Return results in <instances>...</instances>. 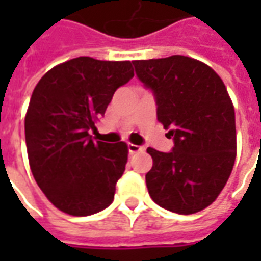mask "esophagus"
<instances>
[{"instance_id":"1","label":"esophagus","mask_w":261,"mask_h":261,"mask_svg":"<svg viewBox=\"0 0 261 261\" xmlns=\"http://www.w3.org/2000/svg\"><path fill=\"white\" fill-rule=\"evenodd\" d=\"M140 151H144V148L140 147V145H134V144H128V152L133 155V153L140 152Z\"/></svg>"}]
</instances>
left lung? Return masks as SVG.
Here are the masks:
<instances>
[{"label": "left lung", "mask_w": 261, "mask_h": 261, "mask_svg": "<svg viewBox=\"0 0 261 261\" xmlns=\"http://www.w3.org/2000/svg\"><path fill=\"white\" fill-rule=\"evenodd\" d=\"M133 64L175 144L170 152L147 149L153 161L145 175L148 193L172 213H198L215 201L235 164V110L228 91L211 67L190 57Z\"/></svg>", "instance_id": "8db88e82"}]
</instances>
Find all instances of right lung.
<instances>
[{
  "label": "right lung",
  "instance_id": "add662e5",
  "mask_svg": "<svg viewBox=\"0 0 261 261\" xmlns=\"http://www.w3.org/2000/svg\"><path fill=\"white\" fill-rule=\"evenodd\" d=\"M133 76L130 61L78 57L46 72L32 93L25 117L29 165L63 213L86 217L113 201L128 149L124 142L93 141L89 131Z\"/></svg>",
  "mask_w": 261,
  "mask_h": 261
}]
</instances>
